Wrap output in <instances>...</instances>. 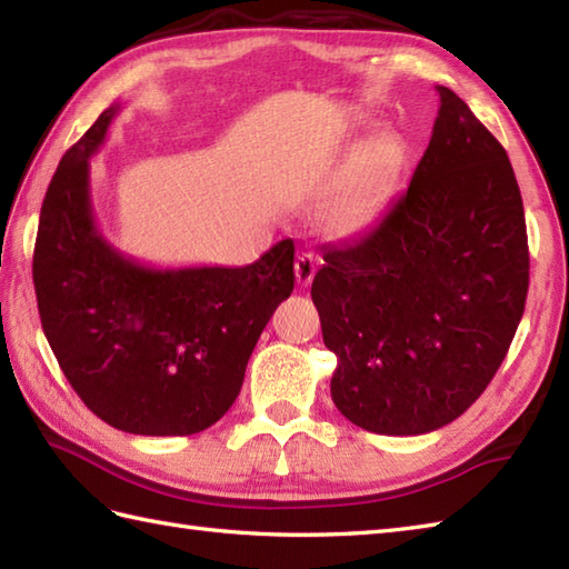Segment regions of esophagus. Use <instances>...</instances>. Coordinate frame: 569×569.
<instances>
[{"label": "esophagus", "mask_w": 569, "mask_h": 569, "mask_svg": "<svg viewBox=\"0 0 569 569\" xmlns=\"http://www.w3.org/2000/svg\"><path fill=\"white\" fill-rule=\"evenodd\" d=\"M318 263L312 259V253H300L296 259V281L298 286H308L312 281V276H316Z\"/></svg>", "instance_id": "obj_1"}]
</instances>
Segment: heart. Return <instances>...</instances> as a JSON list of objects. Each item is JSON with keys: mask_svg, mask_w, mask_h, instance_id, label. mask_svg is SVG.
Returning a JSON list of instances; mask_svg holds the SVG:
<instances>
[{"mask_svg": "<svg viewBox=\"0 0 569 569\" xmlns=\"http://www.w3.org/2000/svg\"><path fill=\"white\" fill-rule=\"evenodd\" d=\"M401 156L403 143L396 131H381L361 143L318 204V222L325 232L349 237L377 220L391 196Z\"/></svg>", "mask_w": 569, "mask_h": 569, "instance_id": "heart-1", "label": "heart"}]
</instances>
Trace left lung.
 Returning <instances> with one entry per match:
<instances>
[{
    "mask_svg": "<svg viewBox=\"0 0 569 569\" xmlns=\"http://www.w3.org/2000/svg\"><path fill=\"white\" fill-rule=\"evenodd\" d=\"M410 186L359 239L322 249L310 296L337 355L332 401L379 435L459 418L509 352L528 293L509 156L450 88Z\"/></svg>",
    "mask_w": 569,
    "mask_h": 569,
    "instance_id": "obj_1",
    "label": "left lung"
}]
</instances>
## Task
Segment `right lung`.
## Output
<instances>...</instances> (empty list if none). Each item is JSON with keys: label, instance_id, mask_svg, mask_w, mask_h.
<instances>
[{"label": "right lung", "instance_id": "obj_1", "mask_svg": "<svg viewBox=\"0 0 569 569\" xmlns=\"http://www.w3.org/2000/svg\"><path fill=\"white\" fill-rule=\"evenodd\" d=\"M122 107L68 149L46 190L33 249L43 335L66 379L107 426L192 435L239 396L273 310L293 293V239L249 266L156 269L112 247L94 222L90 159Z\"/></svg>", "mask_w": 569, "mask_h": 569}]
</instances>
